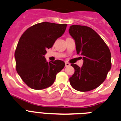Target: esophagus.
Masks as SVG:
<instances>
[{"label": "esophagus", "mask_w": 121, "mask_h": 121, "mask_svg": "<svg viewBox=\"0 0 121 121\" xmlns=\"http://www.w3.org/2000/svg\"><path fill=\"white\" fill-rule=\"evenodd\" d=\"M65 67H69V66H70V65H71V64H70L69 63H68V62H65Z\"/></svg>", "instance_id": "obj_1"}]
</instances>
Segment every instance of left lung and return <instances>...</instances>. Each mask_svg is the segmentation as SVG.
I'll list each match as a JSON object with an SVG mask.
<instances>
[{
	"label": "left lung",
	"instance_id": "8db88e82",
	"mask_svg": "<svg viewBox=\"0 0 121 121\" xmlns=\"http://www.w3.org/2000/svg\"><path fill=\"white\" fill-rule=\"evenodd\" d=\"M69 33L75 41L77 54L83 56V60L81 67L71 64L74 73L69 78L70 84L79 91L92 90L105 81L110 70V50L99 35L90 27L72 25Z\"/></svg>",
	"mask_w": 121,
	"mask_h": 121
}]
</instances>
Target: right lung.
<instances>
[{"label": "right lung", "mask_w": 121, "mask_h": 121, "mask_svg": "<svg viewBox=\"0 0 121 121\" xmlns=\"http://www.w3.org/2000/svg\"><path fill=\"white\" fill-rule=\"evenodd\" d=\"M66 27V24L40 22L27 29L21 36L15 51L16 67L22 81L31 88L43 90L50 86L57 74L65 66L64 62L60 60L47 62L45 55Z\"/></svg>", "instance_id": "add662e5"}]
</instances>
